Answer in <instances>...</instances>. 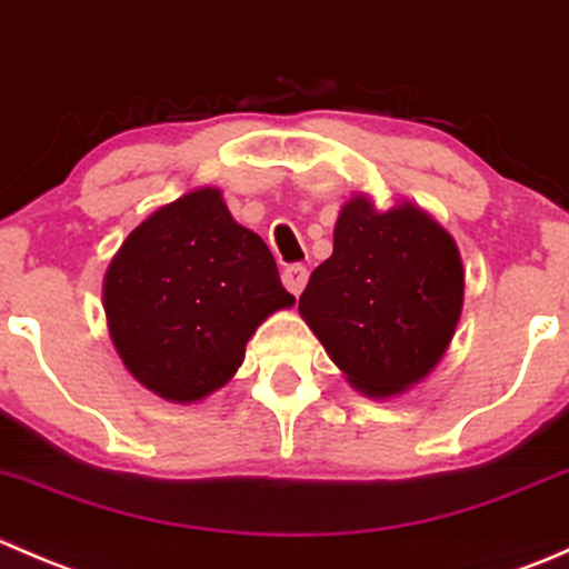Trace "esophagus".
Segmentation results:
<instances>
[{
	"label": "esophagus",
	"mask_w": 569,
	"mask_h": 569,
	"mask_svg": "<svg viewBox=\"0 0 569 569\" xmlns=\"http://www.w3.org/2000/svg\"><path fill=\"white\" fill-rule=\"evenodd\" d=\"M308 283V269L302 263H291V267L283 269V286L291 291V295H300Z\"/></svg>",
	"instance_id": "esophagus-1"
}]
</instances>
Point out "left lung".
I'll return each mask as SVG.
<instances>
[{
	"label": "left lung",
	"instance_id": "8db88e82",
	"mask_svg": "<svg viewBox=\"0 0 569 569\" xmlns=\"http://www.w3.org/2000/svg\"><path fill=\"white\" fill-rule=\"evenodd\" d=\"M465 272L455 239L427 211H377L347 200L332 256L300 297L332 363L360 393L388 399L421 382L449 349L462 313Z\"/></svg>",
	"mask_w": 569,
	"mask_h": 569
}]
</instances>
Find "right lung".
<instances>
[{
    "instance_id": "right-lung-1",
    "label": "right lung",
    "mask_w": 569,
    "mask_h": 569,
    "mask_svg": "<svg viewBox=\"0 0 569 569\" xmlns=\"http://www.w3.org/2000/svg\"><path fill=\"white\" fill-rule=\"evenodd\" d=\"M295 306L272 252L220 189H194L126 237L104 274L109 338L148 391L178 405L226 386L263 319Z\"/></svg>"
}]
</instances>
